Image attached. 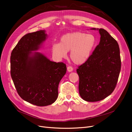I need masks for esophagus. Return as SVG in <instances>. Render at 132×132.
Instances as JSON below:
<instances>
[{"label":"esophagus","instance_id":"1","mask_svg":"<svg viewBox=\"0 0 132 132\" xmlns=\"http://www.w3.org/2000/svg\"><path fill=\"white\" fill-rule=\"evenodd\" d=\"M67 71H68V72H71V71H72L73 70V68L72 67H71V66H68L67 68Z\"/></svg>","mask_w":132,"mask_h":132}]
</instances>
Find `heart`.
Masks as SVG:
<instances>
[{
	"label": "heart",
	"mask_w": 132,
	"mask_h": 132,
	"mask_svg": "<svg viewBox=\"0 0 132 132\" xmlns=\"http://www.w3.org/2000/svg\"><path fill=\"white\" fill-rule=\"evenodd\" d=\"M96 43V39L92 34L81 32L67 33L62 36L59 43L53 45V55L56 59L62 60L70 51V57L74 63L81 65L89 58Z\"/></svg>",
	"instance_id": "heart-1"
}]
</instances>
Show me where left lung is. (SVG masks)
<instances>
[{"mask_svg": "<svg viewBox=\"0 0 132 132\" xmlns=\"http://www.w3.org/2000/svg\"><path fill=\"white\" fill-rule=\"evenodd\" d=\"M98 30L101 35L99 44L87 61L78 67L79 93L87 102L104 100L114 90L121 67L118 44L104 29Z\"/></svg>", "mask_w": 132, "mask_h": 132, "instance_id": "8db88e82", "label": "left lung"}]
</instances>
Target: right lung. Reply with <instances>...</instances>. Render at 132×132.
I'll return each instance as SVG.
<instances>
[{"instance_id": "1", "label": "right lung", "mask_w": 132, "mask_h": 132, "mask_svg": "<svg viewBox=\"0 0 132 132\" xmlns=\"http://www.w3.org/2000/svg\"><path fill=\"white\" fill-rule=\"evenodd\" d=\"M48 38L45 30L25 35L10 56V73L18 94L24 101L38 106L54 103L59 83L66 73L63 63L51 61L37 52Z\"/></svg>"}]
</instances>
